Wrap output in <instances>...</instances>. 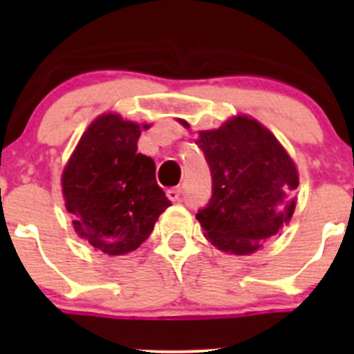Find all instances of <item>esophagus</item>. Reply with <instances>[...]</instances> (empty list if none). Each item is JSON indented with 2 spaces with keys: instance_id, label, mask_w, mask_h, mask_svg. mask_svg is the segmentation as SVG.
Segmentation results:
<instances>
[{
  "instance_id": "obj_1",
  "label": "esophagus",
  "mask_w": 354,
  "mask_h": 354,
  "mask_svg": "<svg viewBox=\"0 0 354 354\" xmlns=\"http://www.w3.org/2000/svg\"><path fill=\"white\" fill-rule=\"evenodd\" d=\"M166 194H167V198H169L171 202H180V200H181V188L180 187L169 188Z\"/></svg>"
}]
</instances>
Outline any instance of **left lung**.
I'll use <instances>...</instances> for the list:
<instances>
[{"instance_id": "1", "label": "left lung", "mask_w": 354, "mask_h": 354, "mask_svg": "<svg viewBox=\"0 0 354 354\" xmlns=\"http://www.w3.org/2000/svg\"><path fill=\"white\" fill-rule=\"evenodd\" d=\"M181 123L188 127L187 121ZM195 144L212 176L209 203L197 212L205 238L234 255L255 252L295 212V162L276 137L248 116L200 131Z\"/></svg>"}]
</instances>
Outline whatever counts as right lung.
<instances>
[{
    "mask_svg": "<svg viewBox=\"0 0 354 354\" xmlns=\"http://www.w3.org/2000/svg\"><path fill=\"white\" fill-rule=\"evenodd\" d=\"M138 137L137 123L102 114L82 135L63 171L75 231L108 255L138 248L171 205L156 181L152 157L137 152Z\"/></svg>",
    "mask_w": 354,
    "mask_h": 354,
    "instance_id": "1",
    "label": "right lung"
}]
</instances>
